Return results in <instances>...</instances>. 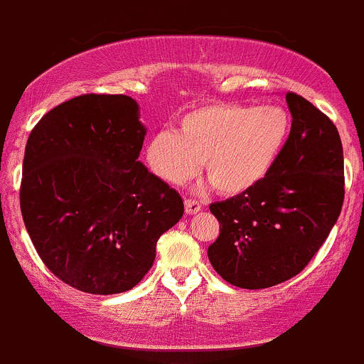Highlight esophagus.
<instances>
[{
    "instance_id": "obj_1",
    "label": "esophagus",
    "mask_w": 364,
    "mask_h": 364,
    "mask_svg": "<svg viewBox=\"0 0 364 364\" xmlns=\"http://www.w3.org/2000/svg\"><path fill=\"white\" fill-rule=\"evenodd\" d=\"M202 209V205L198 204L197 200H192V198H186L185 200V211L186 214H197Z\"/></svg>"
}]
</instances>
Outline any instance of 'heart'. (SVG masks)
I'll return each mask as SVG.
<instances>
[{"label":"heart","instance_id":"obj_1","mask_svg":"<svg viewBox=\"0 0 364 364\" xmlns=\"http://www.w3.org/2000/svg\"><path fill=\"white\" fill-rule=\"evenodd\" d=\"M291 134V117L277 105L202 106L183 114L178 134L160 131L146 144V162L162 181L183 185L200 169L214 188L239 195L275 166Z\"/></svg>","mask_w":364,"mask_h":364}]
</instances>
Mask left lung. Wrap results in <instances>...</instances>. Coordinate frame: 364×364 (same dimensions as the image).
<instances>
[{"label":"left lung","instance_id":"obj_1","mask_svg":"<svg viewBox=\"0 0 364 364\" xmlns=\"http://www.w3.org/2000/svg\"><path fill=\"white\" fill-rule=\"evenodd\" d=\"M286 102L291 134L272 171L247 192L209 205L220 223L209 262L237 288H270L300 274L342 211L343 150L335 124L294 92Z\"/></svg>","mask_w":364,"mask_h":364}]
</instances>
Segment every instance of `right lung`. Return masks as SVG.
Here are the masks:
<instances>
[{"instance_id": "1", "label": "right lung", "mask_w": 364, "mask_h": 364, "mask_svg": "<svg viewBox=\"0 0 364 364\" xmlns=\"http://www.w3.org/2000/svg\"><path fill=\"white\" fill-rule=\"evenodd\" d=\"M144 136L139 106L122 94L73 97L29 134L24 225L48 270L80 291L132 289L185 213L179 193L137 160Z\"/></svg>"}]
</instances>
